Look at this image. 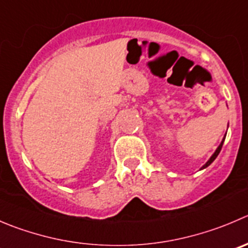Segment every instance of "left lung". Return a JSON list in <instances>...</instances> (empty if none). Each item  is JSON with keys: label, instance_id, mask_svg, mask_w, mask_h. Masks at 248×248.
I'll list each match as a JSON object with an SVG mask.
<instances>
[{"label": "left lung", "instance_id": "8db88e82", "mask_svg": "<svg viewBox=\"0 0 248 248\" xmlns=\"http://www.w3.org/2000/svg\"><path fill=\"white\" fill-rule=\"evenodd\" d=\"M224 139H225V137H224V138H223L222 143H220V144H219V146H218V148H217V150H216V151H215V154H213V155H212V156H211V158H210V160H208V161H207V162H206V163H205V165H203V166H202V168H206V167H208V166H210V165H211V163H212V162H213V161H215V160H216V157H217V156H218V154H219V153H220V150H222V146H223V143H224Z\"/></svg>", "mask_w": 248, "mask_h": 248}]
</instances>
